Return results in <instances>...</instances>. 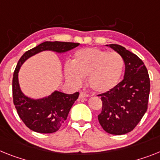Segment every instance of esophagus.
<instances>
[{
  "label": "esophagus",
  "instance_id": "esophagus-1",
  "mask_svg": "<svg viewBox=\"0 0 160 160\" xmlns=\"http://www.w3.org/2000/svg\"><path fill=\"white\" fill-rule=\"evenodd\" d=\"M88 94L84 92H80V98H88Z\"/></svg>",
  "mask_w": 160,
  "mask_h": 160
}]
</instances>
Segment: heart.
Returning a JSON list of instances; mask_svg holds the SVG:
<instances>
[{
    "label": "heart",
    "instance_id": "1",
    "mask_svg": "<svg viewBox=\"0 0 160 160\" xmlns=\"http://www.w3.org/2000/svg\"><path fill=\"white\" fill-rule=\"evenodd\" d=\"M124 61L116 52L98 48L79 49L72 64L65 66V75L72 83L80 85L88 76V84L97 92H105L118 84L123 73Z\"/></svg>",
    "mask_w": 160,
    "mask_h": 160
}]
</instances>
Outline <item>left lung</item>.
<instances>
[{
    "label": "left lung",
    "instance_id": "left-lung-1",
    "mask_svg": "<svg viewBox=\"0 0 160 160\" xmlns=\"http://www.w3.org/2000/svg\"><path fill=\"white\" fill-rule=\"evenodd\" d=\"M107 46L123 57L125 72L121 82L98 95L102 102L98 121L108 133L122 135L133 130L146 112L151 83L144 62L136 54L121 45Z\"/></svg>",
    "mask_w": 160,
    "mask_h": 160
}]
</instances>
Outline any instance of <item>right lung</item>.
<instances>
[{
	"instance_id": "add662e5",
	"label": "right lung",
	"mask_w": 160,
	"mask_h": 160,
	"mask_svg": "<svg viewBox=\"0 0 160 160\" xmlns=\"http://www.w3.org/2000/svg\"><path fill=\"white\" fill-rule=\"evenodd\" d=\"M79 45V43L45 41L25 52L18 60L12 82L13 101L20 119L32 131L40 133L57 132L68 118L70 110L80 93L76 92L73 94H67L55 91L45 98L37 100L30 98L22 93L18 84V76L21 66L28 58L41 51L52 50L64 53Z\"/></svg>"
}]
</instances>
